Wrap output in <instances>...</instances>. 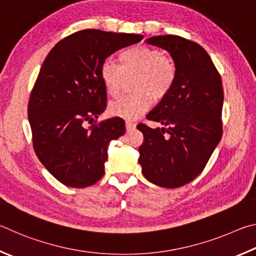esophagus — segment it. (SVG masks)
Segmentation results:
<instances>
[{"label":"esophagus","instance_id":"1","mask_svg":"<svg viewBox=\"0 0 256 256\" xmlns=\"http://www.w3.org/2000/svg\"><path fill=\"white\" fill-rule=\"evenodd\" d=\"M135 128H136L135 122H132V121H126V129H127L128 132L134 130Z\"/></svg>","mask_w":256,"mask_h":256}]
</instances>
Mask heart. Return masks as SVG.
I'll use <instances>...</instances> for the list:
<instances>
[{
    "mask_svg": "<svg viewBox=\"0 0 256 256\" xmlns=\"http://www.w3.org/2000/svg\"><path fill=\"white\" fill-rule=\"evenodd\" d=\"M137 74L136 94L112 102L109 111L112 116L132 120L148 110L152 98L158 101L168 96L176 80V65L171 57L158 48L135 46L120 54V65L111 60L103 62L101 80L110 96H118L124 75Z\"/></svg>",
    "mask_w": 256,
    "mask_h": 256,
    "instance_id": "1",
    "label": "heart"
}]
</instances>
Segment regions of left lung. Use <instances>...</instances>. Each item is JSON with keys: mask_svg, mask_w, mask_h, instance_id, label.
Instances as JSON below:
<instances>
[{"mask_svg": "<svg viewBox=\"0 0 256 256\" xmlns=\"http://www.w3.org/2000/svg\"><path fill=\"white\" fill-rule=\"evenodd\" d=\"M146 42L170 52L176 65V80L146 116L164 127L137 126L144 135L138 162L150 182L174 189L202 172L222 140V78L208 52L194 42L168 34Z\"/></svg>", "mask_w": 256, "mask_h": 256, "instance_id": "8db88e82", "label": "left lung"}]
</instances>
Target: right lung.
<instances>
[{
	"mask_svg": "<svg viewBox=\"0 0 256 256\" xmlns=\"http://www.w3.org/2000/svg\"><path fill=\"white\" fill-rule=\"evenodd\" d=\"M142 38L85 29L57 42L44 60L30 94L28 119L36 155L62 184L86 188L104 174L108 146L126 128L120 116L85 127L106 106L101 65Z\"/></svg>",
	"mask_w": 256,
	"mask_h": 256,
	"instance_id": "right-lung-1",
	"label": "right lung"
}]
</instances>
